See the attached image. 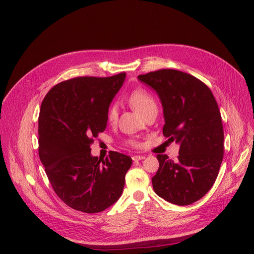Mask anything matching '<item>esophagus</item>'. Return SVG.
Listing matches in <instances>:
<instances>
[{"label": "esophagus", "mask_w": 254, "mask_h": 254, "mask_svg": "<svg viewBox=\"0 0 254 254\" xmlns=\"http://www.w3.org/2000/svg\"><path fill=\"white\" fill-rule=\"evenodd\" d=\"M131 158H132V161L137 162V161H141V159H144L145 155H134Z\"/></svg>", "instance_id": "1"}]
</instances>
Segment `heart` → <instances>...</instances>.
<instances>
[{
    "label": "heart",
    "mask_w": 254,
    "mask_h": 254,
    "mask_svg": "<svg viewBox=\"0 0 254 254\" xmlns=\"http://www.w3.org/2000/svg\"><path fill=\"white\" fill-rule=\"evenodd\" d=\"M129 103L134 108L139 112L143 113L148 110L151 107H156V103L153 97L148 91L144 89H137L132 91L129 96ZM108 120L112 124L115 123L118 117V105L117 103H113L108 110Z\"/></svg>",
    "instance_id": "heart-1"
}]
</instances>
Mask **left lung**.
Listing matches in <instances>:
<instances>
[{"mask_svg": "<svg viewBox=\"0 0 254 254\" xmlns=\"http://www.w3.org/2000/svg\"><path fill=\"white\" fill-rule=\"evenodd\" d=\"M162 102L163 134L180 145L176 162L158 154L152 177L155 193L169 203L190 205L214 184L223 158V127L217 102L201 80L178 70L139 75Z\"/></svg>", "mask_w": 254, "mask_h": 254, "instance_id": "left-lung-1", "label": "left lung"}]
</instances>
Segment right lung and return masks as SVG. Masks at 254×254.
Wrapping results in <instances>:
<instances>
[{"mask_svg":"<svg viewBox=\"0 0 254 254\" xmlns=\"http://www.w3.org/2000/svg\"><path fill=\"white\" fill-rule=\"evenodd\" d=\"M126 79L77 77L53 86L39 114V156L53 190L69 207L98 213L123 193L131 158L111 151L103 161L90 153L104 131L109 106Z\"/></svg>","mask_w":254,"mask_h":254,"instance_id":"right-lung-1","label":"right lung"}]
</instances>
